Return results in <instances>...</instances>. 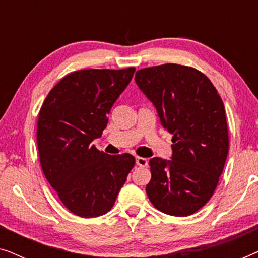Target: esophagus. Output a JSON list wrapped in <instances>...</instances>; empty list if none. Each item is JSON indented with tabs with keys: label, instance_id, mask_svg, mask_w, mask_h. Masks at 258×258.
<instances>
[{
	"label": "esophagus",
	"instance_id": "esophagus-1",
	"mask_svg": "<svg viewBox=\"0 0 258 258\" xmlns=\"http://www.w3.org/2000/svg\"><path fill=\"white\" fill-rule=\"evenodd\" d=\"M136 164L139 165V167H147L148 160L144 157H136Z\"/></svg>",
	"mask_w": 258,
	"mask_h": 258
}]
</instances>
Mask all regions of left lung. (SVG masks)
Here are the masks:
<instances>
[{"mask_svg":"<svg viewBox=\"0 0 258 258\" xmlns=\"http://www.w3.org/2000/svg\"><path fill=\"white\" fill-rule=\"evenodd\" d=\"M135 81L174 143L171 161H149L147 195L162 213L189 216L211 199L224 169L229 134L223 101L211 81L192 67H149L137 70Z\"/></svg>","mask_w":258,"mask_h":258,"instance_id":"8db88e82","label":"left lung"}]
</instances>
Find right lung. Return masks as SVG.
<instances>
[{"label": "right lung", "mask_w": 258, "mask_h": 258, "mask_svg": "<svg viewBox=\"0 0 258 258\" xmlns=\"http://www.w3.org/2000/svg\"><path fill=\"white\" fill-rule=\"evenodd\" d=\"M134 73V67L70 73L49 91L38 112L42 170L67 209L80 217L107 214L135 165L133 155H107L91 144Z\"/></svg>", "instance_id": "add662e5"}]
</instances>
